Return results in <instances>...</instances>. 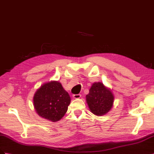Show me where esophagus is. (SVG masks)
Listing matches in <instances>:
<instances>
[{
    "instance_id": "esophagus-1",
    "label": "esophagus",
    "mask_w": 154,
    "mask_h": 154,
    "mask_svg": "<svg viewBox=\"0 0 154 154\" xmlns=\"http://www.w3.org/2000/svg\"><path fill=\"white\" fill-rule=\"evenodd\" d=\"M72 97H73V98L74 99H80V97H81V95L80 94H77V95H72Z\"/></svg>"
}]
</instances>
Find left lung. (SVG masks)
<instances>
[{
	"label": "left lung",
	"instance_id": "obj_1",
	"mask_svg": "<svg viewBox=\"0 0 154 154\" xmlns=\"http://www.w3.org/2000/svg\"><path fill=\"white\" fill-rule=\"evenodd\" d=\"M90 111L98 116L106 114L112 108L114 96L111 90L101 82H95L85 96Z\"/></svg>",
	"mask_w": 154,
	"mask_h": 154
}]
</instances>
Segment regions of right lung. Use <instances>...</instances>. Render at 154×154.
Here are the masks:
<instances>
[{
    "label": "right lung",
    "instance_id": "1",
    "mask_svg": "<svg viewBox=\"0 0 154 154\" xmlns=\"http://www.w3.org/2000/svg\"><path fill=\"white\" fill-rule=\"evenodd\" d=\"M70 103V97L58 81L44 83L33 97V105L38 116L53 122L65 116Z\"/></svg>",
    "mask_w": 154,
    "mask_h": 154
}]
</instances>
